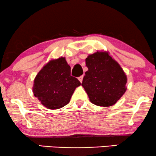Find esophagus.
Returning <instances> with one entry per match:
<instances>
[{
	"instance_id": "34e87169",
	"label": "esophagus",
	"mask_w": 156,
	"mask_h": 156,
	"mask_svg": "<svg viewBox=\"0 0 156 156\" xmlns=\"http://www.w3.org/2000/svg\"><path fill=\"white\" fill-rule=\"evenodd\" d=\"M78 80H80V82H81V83H82V80H83V76H80V77L78 78Z\"/></svg>"
}]
</instances>
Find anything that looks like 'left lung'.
Returning <instances> with one entry per match:
<instances>
[{
    "label": "left lung",
    "instance_id": "obj_1",
    "mask_svg": "<svg viewBox=\"0 0 156 156\" xmlns=\"http://www.w3.org/2000/svg\"><path fill=\"white\" fill-rule=\"evenodd\" d=\"M88 70L82 85L90 101L98 106L114 105L126 90L127 78L120 65L106 51H97L85 59Z\"/></svg>",
    "mask_w": 156,
    "mask_h": 156
}]
</instances>
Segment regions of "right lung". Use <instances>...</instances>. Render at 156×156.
<instances>
[{"label": "right lung", "mask_w": 156, "mask_h": 156, "mask_svg": "<svg viewBox=\"0 0 156 156\" xmlns=\"http://www.w3.org/2000/svg\"><path fill=\"white\" fill-rule=\"evenodd\" d=\"M80 82L71 76V67L64 57L51 60L38 72L32 87L34 95L44 106L58 109L68 104Z\"/></svg>", "instance_id": "add662e5"}]
</instances>
